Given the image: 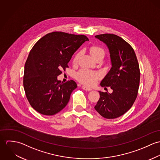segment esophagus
<instances>
[{
    "label": "esophagus",
    "instance_id": "34e87169",
    "mask_svg": "<svg viewBox=\"0 0 160 160\" xmlns=\"http://www.w3.org/2000/svg\"><path fill=\"white\" fill-rule=\"evenodd\" d=\"M82 89L84 91H92V89L89 88H88L86 86H82Z\"/></svg>",
    "mask_w": 160,
    "mask_h": 160
}]
</instances>
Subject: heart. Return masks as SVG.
<instances>
[{
  "label": "heart",
  "instance_id": "obj_1",
  "mask_svg": "<svg viewBox=\"0 0 160 160\" xmlns=\"http://www.w3.org/2000/svg\"><path fill=\"white\" fill-rule=\"evenodd\" d=\"M89 50L90 54L94 59L100 56L104 57L105 54V50L100 46H91L89 48ZM80 54L81 53L79 51L75 53L72 59V63L74 64H76L78 63ZM100 77L101 75L99 72L88 70L86 69H82L80 70L76 74V78L79 82L88 86H92L94 85L97 82V81L100 78Z\"/></svg>",
  "mask_w": 160,
  "mask_h": 160
}]
</instances>
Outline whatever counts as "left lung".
<instances>
[{
	"label": "left lung",
	"instance_id": "obj_1",
	"mask_svg": "<svg viewBox=\"0 0 160 160\" xmlns=\"http://www.w3.org/2000/svg\"><path fill=\"white\" fill-rule=\"evenodd\" d=\"M109 48L112 67L102 81V87H110L113 92H99L95 110L107 119H114L126 113L134 104L140 83V69L131 46L113 34L95 36Z\"/></svg>",
	"mask_w": 160,
	"mask_h": 160
}]
</instances>
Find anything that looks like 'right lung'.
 <instances>
[{
    "label": "right lung",
    "mask_w": 160,
    "mask_h": 160,
    "mask_svg": "<svg viewBox=\"0 0 160 160\" xmlns=\"http://www.w3.org/2000/svg\"><path fill=\"white\" fill-rule=\"evenodd\" d=\"M87 41L84 35L55 31L33 46L24 65L23 86L29 104L38 113L51 116L67 106L77 84L73 80L63 83L57 76L68 68L72 55Z\"/></svg>",
    "instance_id": "add662e5"
}]
</instances>
